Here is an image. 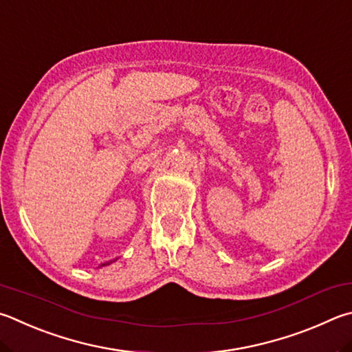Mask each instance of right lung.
Returning <instances> with one entry per match:
<instances>
[{
	"instance_id": "right-lung-1",
	"label": "right lung",
	"mask_w": 352,
	"mask_h": 352,
	"mask_svg": "<svg viewBox=\"0 0 352 352\" xmlns=\"http://www.w3.org/2000/svg\"><path fill=\"white\" fill-rule=\"evenodd\" d=\"M112 261H115V260H111V261H106V263H103V265H101V266H107V265H111V263H112Z\"/></svg>"
}]
</instances>
